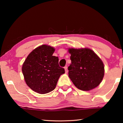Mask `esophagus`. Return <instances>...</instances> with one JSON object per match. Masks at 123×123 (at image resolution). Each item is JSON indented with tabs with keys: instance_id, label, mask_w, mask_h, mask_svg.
<instances>
[{
	"instance_id": "34e87169",
	"label": "esophagus",
	"mask_w": 123,
	"mask_h": 123,
	"mask_svg": "<svg viewBox=\"0 0 123 123\" xmlns=\"http://www.w3.org/2000/svg\"><path fill=\"white\" fill-rule=\"evenodd\" d=\"M64 69H65V73H68V67H67V66H65V67H64Z\"/></svg>"
}]
</instances>
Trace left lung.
Returning <instances> with one entry per match:
<instances>
[{
	"label": "left lung",
	"instance_id": "obj_1",
	"mask_svg": "<svg viewBox=\"0 0 123 123\" xmlns=\"http://www.w3.org/2000/svg\"><path fill=\"white\" fill-rule=\"evenodd\" d=\"M71 64L68 67L69 77L77 88L90 91L101 82L104 65L101 59L88 48H69Z\"/></svg>",
	"mask_w": 123,
	"mask_h": 123
}]
</instances>
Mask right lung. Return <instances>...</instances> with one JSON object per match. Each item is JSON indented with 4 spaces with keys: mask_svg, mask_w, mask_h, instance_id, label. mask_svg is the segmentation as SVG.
<instances>
[{
    "mask_svg": "<svg viewBox=\"0 0 123 123\" xmlns=\"http://www.w3.org/2000/svg\"><path fill=\"white\" fill-rule=\"evenodd\" d=\"M55 49L46 45L30 53L23 64L22 70L27 85L33 91L45 94L56 87L64 69L59 67L58 57L53 56Z\"/></svg>",
    "mask_w": 123,
    "mask_h": 123,
    "instance_id": "right-lung-1",
    "label": "right lung"
}]
</instances>
